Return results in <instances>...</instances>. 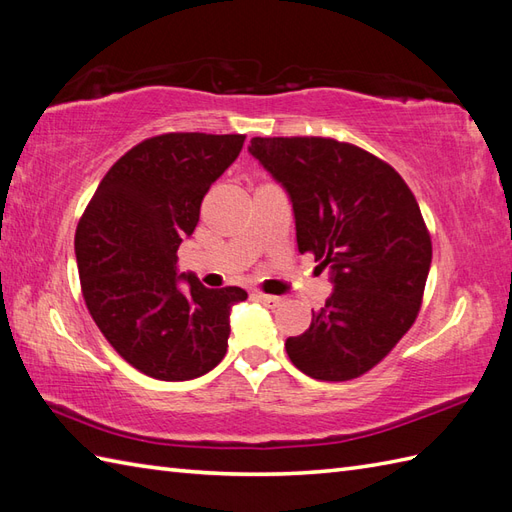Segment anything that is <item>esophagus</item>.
I'll list each match as a JSON object with an SVG mask.
<instances>
[{
	"label": "esophagus",
	"mask_w": 512,
	"mask_h": 512,
	"mask_svg": "<svg viewBox=\"0 0 512 512\" xmlns=\"http://www.w3.org/2000/svg\"><path fill=\"white\" fill-rule=\"evenodd\" d=\"M255 299L266 307H279L283 303L281 296H272V294H264V292H255Z\"/></svg>",
	"instance_id": "34e87169"
}]
</instances>
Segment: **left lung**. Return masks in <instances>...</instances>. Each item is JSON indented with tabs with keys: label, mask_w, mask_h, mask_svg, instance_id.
<instances>
[{
	"label": "left lung",
	"mask_w": 512,
	"mask_h": 512,
	"mask_svg": "<svg viewBox=\"0 0 512 512\" xmlns=\"http://www.w3.org/2000/svg\"><path fill=\"white\" fill-rule=\"evenodd\" d=\"M248 152L288 192L299 253L334 283L292 364L323 382L371 371L417 320L432 240L406 181L375 154L327 137H253Z\"/></svg>",
	"instance_id": "left-lung-1"
}]
</instances>
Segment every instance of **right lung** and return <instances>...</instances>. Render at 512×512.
<instances>
[{"instance_id":"right-lung-1","label":"right lung","mask_w":512,"mask_h":512,"mask_svg":"<svg viewBox=\"0 0 512 512\" xmlns=\"http://www.w3.org/2000/svg\"><path fill=\"white\" fill-rule=\"evenodd\" d=\"M244 139L168 133L141 141L106 172L78 222L87 310L111 347L148 377L185 382L227 353L231 307L248 294L235 285L209 290L178 272L176 251Z\"/></svg>"}]
</instances>
